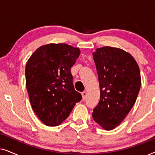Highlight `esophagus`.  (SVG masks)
Returning a JSON list of instances; mask_svg holds the SVG:
<instances>
[{
	"instance_id": "esophagus-1",
	"label": "esophagus",
	"mask_w": 155,
	"mask_h": 155,
	"mask_svg": "<svg viewBox=\"0 0 155 155\" xmlns=\"http://www.w3.org/2000/svg\"><path fill=\"white\" fill-rule=\"evenodd\" d=\"M86 96H87V92H85V91L82 92V99H83V100H85Z\"/></svg>"
}]
</instances>
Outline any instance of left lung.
I'll return each instance as SVG.
<instances>
[{"mask_svg":"<svg viewBox=\"0 0 155 155\" xmlns=\"http://www.w3.org/2000/svg\"><path fill=\"white\" fill-rule=\"evenodd\" d=\"M92 55L100 88V100L92 117L101 128L111 130L134 105L140 89V72L135 58L120 48L104 46Z\"/></svg>","mask_w":155,"mask_h":155,"instance_id":"obj_1","label":"left lung"}]
</instances>
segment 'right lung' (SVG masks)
I'll use <instances>...</instances> for the list:
<instances>
[{"label":"right lung","mask_w":155,"mask_h":155,"mask_svg":"<svg viewBox=\"0 0 155 155\" xmlns=\"http://www.w3.org/2000/svg\"><path fill=\"white\" fill-rule=\"evenodd\" d=\"M80 51L66 44L38 48L25 68L26 87L35 113L47 126H57L68 117L82 95L75 90L71 68Z\"/></svg>","instance_id":"obj_1"}]
</instances>
